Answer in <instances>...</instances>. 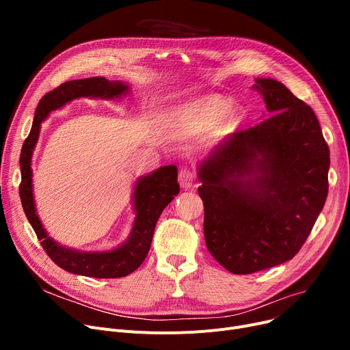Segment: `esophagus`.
Returning a JSON list of instances; mask_svg holds the SVG:
<instances>
[{
    "label": "esophagus",
    "instance_id": "34e87169",
    "mask_svg": "<svg viewBox=\"0 0 350 350\" xmlns=\"http://www.w3.org/2000/svg\"><path fill=\"white\" fill-rule=\"evenodd\" d=\"M194 181H196V176H194V173L191 170H189V169L180 170V173H178V183H180V186L183 189L193 187L194 186Z\"/></svg>",
    "mask_w": 350,
    "mask_h": 350
}]
</instances>
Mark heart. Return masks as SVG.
Masks as SVG:
<instances>
[{"mask_svg":"<svg viewBox=\"0 0 350 350\" xmlns=\"http://www.w3.org/2000/svg\"><path fill=\"white\" fill-rule=\"evenodd\" d=\"M238 119V109L224 96L204 95L194 98L167 113V122L177 131L194 135L214 127L224 132Z\"/></svg>","mask_w":350,"mask_h":350,"instance_id":"obj_1","label":"heart"}]
</instances>
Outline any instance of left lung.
Masks as SVG:
<instances>
[{"instance_id":"1","label":"left lung","mask_w":350,"mask_h":350,"mask_svg":"<svg viewBox=\"0 0 350 350\" xmlns=\"http://www.w3.org/2000/svg\"><path fill=\"white\" fill-rule=\"evenodd\" d=\"M252 89L271 116L218 144L198 169L206 245L241 275L292 260L329 187V147L314 110L275 79Z\"/></svg>"}]
</instances>
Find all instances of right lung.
<instances>
[{
    "label": "right lung",
    "instance_id": "right-lung-1",
    "mask_svg": "<svg viewBox=\"0 0 350 350\" xmlns=\"http://www.w3.org/2000/svg\"><path fill=\"white\" fill-rule=\"evenodd\" d=\"M129 89L120 81L105 78H86L69 81L42 96L35 110L31 132L23 144L20 156L21 185L20 197L24 213L36 237L49 258L62 269L92 278H122L137 269L150 250L154 227L161 211L180 193L177 183V167L173 164L163 165L159 170L139 178L135 186L136 219L129 240L116 250L103 252H82L55 243L45 232L38 215L35 213L32 196L31 157L38 142L41 122L55 109L78 98L115 99Z\"/></svg>",
    "mask_w": 350,
    "mask_h": 350
}]
</instances>
